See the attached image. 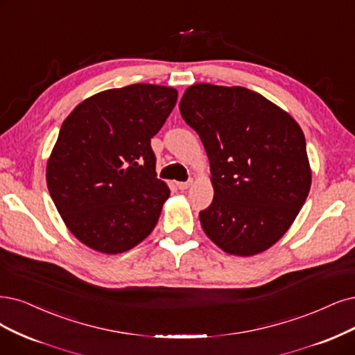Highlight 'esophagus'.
I'll return each mask as SVG.
<instances>
[{
    "instance_id": "34e87169",
    "label": "esophagus",
    "mask_w": 355,
    "mask_h": 355,
    "mask_svg": "<svg viewBox=\"0 0 355 355\" xmlns=\"http://www.w3.org/2000/svg\"><path fill=\"white\" fill-rule=\"evenodd\" d=\"M191 184H193L191 180H190V181H180V182H177V187H178L180 190H187Z\"/></svg>"
}]
</instances>
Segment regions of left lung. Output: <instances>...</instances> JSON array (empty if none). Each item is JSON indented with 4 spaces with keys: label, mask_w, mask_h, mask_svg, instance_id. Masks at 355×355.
Returning a JSON list of instances; mask_svg holds the SVG:
<instances>
[{
    "label": "left lung",
    "mask_w": 355,
    "mask_h": 355,
    "mask_svg": "<svg viewBox=\"0 0 355 355\" xmlns=\"http://www.w3.org/2000/svg\"><path fill=\"white\" fill-rule=\"evenodd\" d=\"M211 162L206 235L235 256L265 252L291 227L311 184L306 139L294 118L241 86H190L180 102Z\"/></svg>",
    "instance_id": "left-lung-1"
}]
</instances>
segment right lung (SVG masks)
I'll use <instances>...</instances> for the list:
<instances>
[{"instance_id":"right-lung-1","label":"right lung","mask_w":355,"mask_h":355,"mask_svg":"<svg viewBox=\"0 0 355 355\" xmlns=\"http://www.w3.org/2000/svg\"><path fill=\"white\" fill-rule=\"evenodd\" d=\"M178 92L130 85L87 98L71 111L46 165V184L64 224L96 252L123 253L155 228L169 189L156 178L150 139Z\"/></svg>"}]
</instances>
